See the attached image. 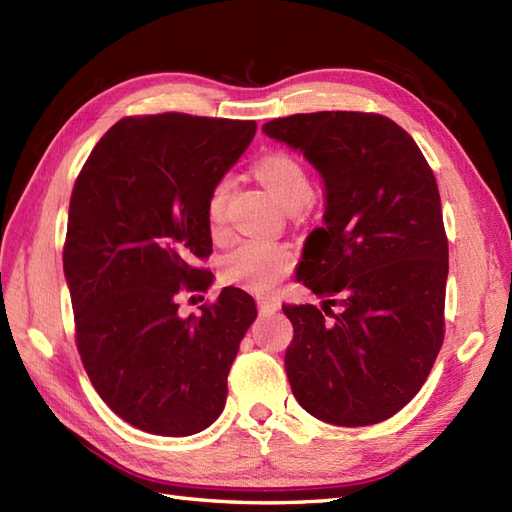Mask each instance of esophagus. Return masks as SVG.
I'll use <instances>...</instances> for the list:
<instances>
[{
  "label": "esophagus",
  "instance_id": "1",
  "mask_svg": "<svg viewBox=\"0 0 512 512\" xmlns=\"http://www.w3.org/2000/svg\"><path fill=\"white\" fill-rule=\"evenodd\" d=\"M257 307L261 314H272L279 310V301L272 299V296H257Z\"/></svg>",
  "mask_w": 512,
  "mask_h": 512
}]
</instances>
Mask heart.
Listing matches in <instances>:
<instances>
[{
    "label": "heart",
    "mask_w": 512,
    "mask_h": 512,
    "mask_svg": "<svg viewBox=\"0 0 512 512\" xmlns=\"http://www.w3.org/2000/svg\"><path fill=\"white\" fill-rule=\"evenodd\" d=\"M259 181L264 183L281 205L303 209L312 200V181L303 163L290 152H270L255 163ZM233 183L229 176L218 178L207 196V224L213 235L222 233L227 220V202ZM294 264V253L288 244L272 240H244L222 257V279L246 290H270Z\"/></svg>",
    "instance_id": "b5f03b06"
}]
</instances>
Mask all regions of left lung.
<instances>
[{
  "instance_id": "obj_1",
  "label": "left lung",
  "mask_w": 512,
  "mask_h": 512,
  "mask_svg": "<svg viewBox=\"0 0 512 512\" xmlns=\"http://www.w3.org/2000/svg\"><path fill=\"white\" fill-rule=\"evenodd\" d=\"M264 133L325 178V224L296 272L323 305H283L294 397L334 425L386 421L421 390L445 338L449 248L434 172L379 113H296Z\"/></svg>"
}]
</instances>
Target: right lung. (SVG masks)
<instances>
[{
    "mask_svg": "<svg viewBox=\"0 0 512 512\" xmlns=\"http://www.w3.org/2000/svg\"><path fill=\"white\" fill-rule=\"evenodd\" d=\"M255 130L187 113L124 117L71 189L63 268L76 347L102 401L144 432L196 434L227 401L253 296L231 285L181 316L178 294L211 285L207 196Z\"/></svg>",
    "mask_w": 512,
    "mask_h": 512,
    "instance_id": "obj_1",
    "label": "right lung"
}]
</instances>
